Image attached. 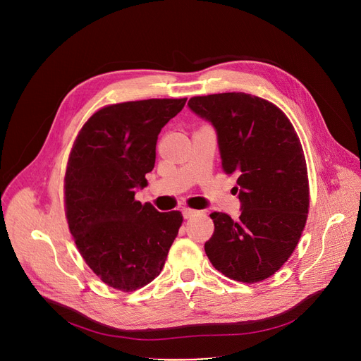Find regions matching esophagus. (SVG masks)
Returning a JSON list of instances; mask_svg holds the SVG:
<instances>
[{
	"label": "esophagus",
	"instance_id": "obj_1",
	"mask_svg": "<svg viewBox=\"0 0 361 361\" xmlns=\"http://www.w3.org/2000/svg\"><path fill=\"white\" fill-rule=\"evenodd\" d=\"M181 214H183V216H184L185 219H188V218H192L193 215H196V214H197V211L190 209V207H183V209H181Z\"/></svg>",
	"mask_w": 361,
	"mask_h": 361
}]
</instances>
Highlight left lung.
I'll return each mask as SVG.
<instances>
[{"label": "left lung", "mask_w": 361, "mask_h": 361, "mask_svg": "<svg viewBox=\"0 0 361 361\" xmlns=\"http://www.w3.org/2000/svg\"><path fill=\"white\" fill-rule=\"evenodd\" d=\"M216 133L222 168L237 176L241 214L212 212L204 252L214 268L240 282H259L288 260L309 212V178L297 133L278 106L230 92L188 101Z\"/></svg>", "instance_id": "1"}]
</instances>
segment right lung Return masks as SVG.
I'll list each match as a JSON object with an SVG mask.
<instances>
[{
	"instance_id": "1",
	"label": "right lung",
	"mask_w": 361,
	"mask_h": 361,
	"mask_svg": "<svg viewBox=\"0 0 361 361\" xmlns=\"http://www.w3.org/2000/svg\"><path fill=\"white\" fill-rule=\"evenodd\" d=\"M183 99L109 105L87 120L67 164L66 214L75 245L106 286L135 291L162 271L183 215L135 199L155 166L162 127Z\"/></svg>"
}]
</instances>
